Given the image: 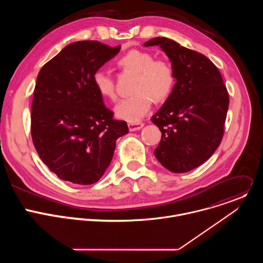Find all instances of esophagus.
<instances>
[{
    "mask_svg": "<svg viewBox=\"0 0 263 263\" xmlns=\"http://www.w3.org/2000/svg\"><path fill=\"white\" fill-rule=\"evenodd\" d=\"M143 127L142 123H129L128 128L130 131H137L140 130Z\"/></svg>",
    "mask_w": 263,
    "mask_h": 263,
    "instance_id": "obj_1",
    "label": "esophagus"
}]
</instances>
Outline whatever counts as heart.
<instances>
[{"mask_svg":"<svg viewBox=\"0 0 263 263\" xmlns=\"http://www.w3.org/2000/svg\"><path fill=\"white\" fill-rule=\"evenodd\" d=\"M117 63L124 71L134 73V93L116 106L115 114L118 119L137 123L151 109L153 100L161 103L170 97L176 81L175 70L166 60L155 59L152 53L137 49L127 52ZM93 84L103 98L117 99L115 82L107 72L96 71Z\"/></svg>","mask_w":263,"mask_h":263,"instance_id":"1","label":"heart"}]
</instances>
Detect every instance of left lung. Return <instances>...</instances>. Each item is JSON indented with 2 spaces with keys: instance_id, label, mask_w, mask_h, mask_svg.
<instances>
[{
  "instance_id": "obj_1",
  "label": "left lung",
  "mask_w": 263,
  "mask_h": 263,
  "mask_svg": "<svg viewBox=\"0 0 263 263\" xmlns=\"http://www.w3.org/2000/svg\"><path fill=\"white\" fill-rule=\"evenodd\" d=\"M143 46H159L176 76L172 93L151 119L161 131L155 157L173 173H187L207 161L221 141L229 107L226 85L217 67L201 53L165 37Z\"/></svg>"
}]
</instances>
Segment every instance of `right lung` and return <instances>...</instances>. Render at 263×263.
<instances>
[{
  "label": "right lung",
  "mask_w": 263,
  "mask_h": 263,
  "mask_svg": "<svg viewBox=\"0 0 263 263\" xmlns=\"http://www.w3.org/2000/svg\"><path fill=\"white\" fill-rule=\"evenodd\" d=\"M121 46L97 41L69 44L39 72L31 112V135L43 162L74 184L98 182L114 157L118 138L129 132L114 119L93 84V74Z\"/></svg>",
  "instance_id": "obj_1"
}]
</instances>
